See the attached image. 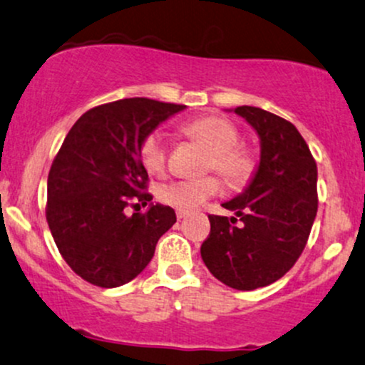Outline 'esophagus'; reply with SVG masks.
Returning a JSON list of instances; mask_svg holds the SVG:
<instances>
[{
    "mask_svg": "<svg viewBox=\"0 0 365 365\" xmlns=\"http://www.w3.org/2000/svg\"><path fill=\"white\" fill-rule=\"evenodd\" d=\"M175 215H178V219H179V221H181V219L186 217L187 212H186V210H178V212H175Z\"/></svg>",
    "mask_w": 365,
    "mask_h": 365,
    "instance_id": "34e87169",
    "label": "esophagus"
}]
</instances>
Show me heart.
<instances>
[{
	"label": "heart",
	"mask_w": 365,
	"mask_h": 365,
	"mask_svg": "<svg viewBox=\"0 0 365 365\" xmlns=\"http://www.w3.org/2000/svg\"><path fill=\"white\" fill-rule=\"evenodd\" d=\"M182 134L209 151L207 168H214L231 186H242L250 179L256 160L252 153L238 148L240 134L230 120L222 116H203L193 120L181 128ZM140 163L153 175L165 170L167 143L160 132H153L140 144ZM219 191L215 178L184 179L163 184L158 190V198L178 210H193Z\"/></svg>",
	"instance_id": "obj_1"
}]
</instances>
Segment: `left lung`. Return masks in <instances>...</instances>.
Here are the masks:
<instances>
[{
    "label": "left lung",
    "mask_w": 365,
    "mask_h": 365,
    "mask_svg": "<svg viewBox=\"0 0 365 365\" xmlns=\"http://www.w3.org/2000/svg\"><path fill=\"white\" fill-rule=\"evenodd\" d=\"M259 139V162L242 193L222 203L242 221L209 215L200 254L209 272L237 291L282 278L303 252L317 215V163L291 121L254 106H238Z\"/></svg>",
    "instance_id": "8db88e82"
}]
</instances>
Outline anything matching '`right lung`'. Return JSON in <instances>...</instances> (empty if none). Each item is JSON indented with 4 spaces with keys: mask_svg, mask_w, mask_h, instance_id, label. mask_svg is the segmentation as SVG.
Masks as SVG:
<instances>
[{
    "mask_svg": "<svg viewBox=\"0 0 365 365\" xmlns=\"http://www.w3.org/2000/svg\"><path fill=\"white\" fill-rule=\"evenodd\" d=\"M186 106L134 97L90 109L73 125L48 174L46 221L76 275L113 289L150 264L156 242L175 222L172 207L153 203L140 144ZM135 196L150 207L124 214Z\"/></svg>",
    "mask_w": 365,
    "mask_h": 365,
    "instance_id": "obj_1",
    "label": "right lung"
}]
</instances>
